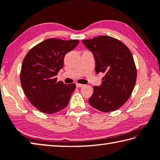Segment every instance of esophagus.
<instances>
[{"label": "esophagus", "mask_w": 160, "mask_h": 160, "mask_svg": "<svg viewBox=\"0 0 160 160\" xmlns=\"http://www.w3.org/2000/svg\"><path fill=\"white\" fill-rule=\"evenodd\" d=\"M84 86V85L83 84H80V83H76V87L77 88H82Z\"/></svg>", "instance_id": "34e87169"}]
</instances>
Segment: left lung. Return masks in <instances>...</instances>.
Listing matches in <instances>:
<instances>
[{"label":"left lung","mask_w":160,"mask_h":160,"mask_svg":"<svg viewBox=\"0 0 160 160\" xmlns=\"http://www.w3.org/2000/svg\"><path fill=\"white\" fill-rule=\"evenodd\" d=\"M82 42L93 54L95 72L105 74L101 85L93 87L89 103L102 112L117 110L131 96L137 80L132 52L123 43L108 36Z\"/></svg>","instance_id":"1"}]
</instances>
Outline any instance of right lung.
<instances>
[{
    "mask_svg": "<svg viewBox=\"0 0 160 160\" xmlns=\"http://www.w3.org/2000/svg\"><path fill=\"white\" fill-rule=\"evenodd\" d=\"M78 43V39H48L33 47L23 59L21 86L30 103L41 112L54 113L68 105L76 85L57 82L56 75L63 68L65 54Z\"/></svg>",
    "mask_w": 160,
    "mask_h": 160,
    "instance_id": "add662e5",
    "label": "right lung"
}]
</instances>
